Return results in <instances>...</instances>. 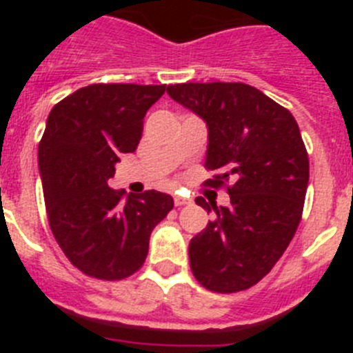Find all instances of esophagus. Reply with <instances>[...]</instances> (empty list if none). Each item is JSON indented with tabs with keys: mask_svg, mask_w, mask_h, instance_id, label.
Listing matches in <instances>:
<instances>
[{
	"mask_svg": "<svg viewBox=\"0 0 353 353\" xmlns=\"http://www.w3.org/2000/svg\"><path fill=\"white\" fill-rule=\"evenodd\" d=\"M173 199H174V205H176V207H182V205L189 203V199L183 198V196H180V194H174Z\"/></svg>",
	"mask_w": 353,
	"mask_h": 353,
	"instance_id": "esophagus-1",
	"label": "esophagus"
}]
</instances>
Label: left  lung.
Segmentation results:
<instances>
[{
  "label": "left lung",
  "instance_id": "left-lung-1",
  "mask_svg": "<svg viewBox=\"0 0 353 353\" xmlns=\"http://www.w3.org/2000/svg\"><path fill=\"white\" fill-rule=\"evenodd\" d=\"M168 95L203 118L208 127L205 185L226 186L228 207L196 203L215 212L192 236L191 270L210 292L251 288L272 270L301 223L310 159L288 109L244 83H183Z\"/></svg>",
  "mask_w": 353,
  "mask_h": 353
}]
</instances>
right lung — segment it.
Returning <instances> with one entry per match:
<instances>
[{"label": "right lung", "mask_w": 353, "mask_h": 353, "mask_svg": "<svg viewBox=\"0 0 353 353\" xmlns=\"http://www.w3.org/2000/svg\"><path fill=\"white\" fill-rule=\"evenodd\" d=\"M166 84H90L49 113L39 145L48 219L74 267L105 281L141 269L152 230L173 208L159 191L125 196L108 180L121 154L138 148L143 118Z\"/></svg>", "instance_id": "1"}]
</instances>
